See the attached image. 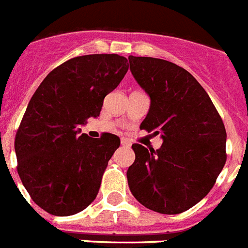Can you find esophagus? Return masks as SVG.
Returning a JSON list of instances; mask_svg holds the SVG:
<instances>
[{
  "instance_id": "1",
  "label": "esophagus",
  "mask_w": 248,
  "mask_h": 248,
  "mask_svg": "<svg viewBox=\"0 0 248 248\" xmlns=\"http://www.w3.org/2000/svg\"><path fill=\"white\" fill-rule=\"evenodd\" d=\"M121 145H122V146H126V148H128L131 144L128 140H126V139H121Z\"/></svg>"
}]
</instances>
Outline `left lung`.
I'll use <instances>...</instances> for the list:
<instances>
[{
  "label": "left lung",
  "instance_id": "obj_1",
  "mask_svg": "<svg viewBox=\"0 0 248 248\" xmlns=\"http://www.w3.org/2000/svg\"><path fill=\"white\" fill-rule=\"evenodd\" d=\"M135 80L150 96L140 128L160 135L158 150L134 144L128 187L145 208L180 214L213 188L227 160V132L210 96L185 68L166 60L128 57Z\"/></svg>",
  "mask_w": 248,
  "mask_h": 248
}]
</instances>
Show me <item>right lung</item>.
<instances>
[{
	"label": "right lung",
	"mask_w": 248,
	"mask_h": 248,
	"mask_svg": "<svg viewBox=\"0 0 248 248\" xmlns=\"http://www.w3.org/2000/svg\"><path fill=\"white\" fill-rule=\"evenodd\" d=\"M127 70V58L118 54L78 56L52 70L31 96L15 136L17 173L49 214L74 215L98 195L120 138L80 136L78 126L99 116Z\"/></svg>",
	"instance_id": "obj_1"
}]
</instances>
